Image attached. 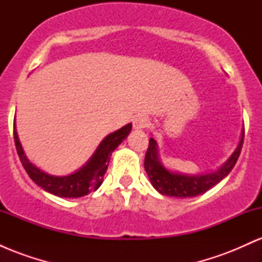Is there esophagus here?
Returning <instances> with one entry per match:
<instances>
[{
    "label": "esophagus",
    "mask_w": 262,
    "mask_h": 262,
    "mask_svg": "<svg viewBox=\"0 0 262 262\" xmlns=\"http://www.w3.org/2000/svg\"><path fill=\"white\" fill-rule=\"evenodd\" d=\"M149 125V119L146 118L145 116H141V114H138L133 118V128L134 129H144Z\"/></svg>",
    "instance_id": "obj_1"
}]
</instances>
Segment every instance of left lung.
<instances>
[{
    "mask_svg": "<svg viewBox=\"0 0 262 262\" xmlns=\"http://www.w3.org/2000/svg\"><path fill=\"white\" fill-rule=\"evenodd\" d=\"M243 141H244V128H243L236 149L218 170L207 173H198V175H187V173L176 172L165 167L159 158L158 143L154 138H150L144 167L148 173L150 182L159 193L179 198L196 197L207 192L229 175L230 171L235 166L237 158L242 151Z\"/></svg>",
    "mask_w": 262,
    "mask_h": 262,
    "instance_id": "1",
    "label": "left lung"
}]
</instances>
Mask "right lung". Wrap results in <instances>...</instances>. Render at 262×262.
<instances>
[{
    "label": "right lung",
    "mask_w": 262,
    "mask_h": 262,
    "mask_svg": "<svg viewBox=\"0 0 262 262\" xmlns=\"http://www.w3.org/2000/svg\"><path fill=\"white\" fill-rule=\"evenodd\" d=\"M132 130V123L122 127L118 130L108 134L100 145L95 150L91 158L87 160L83 166L79 170L66 176H54L38 169L34 164L28 160L22 148L19 138L16 130V122L13 124V137L16 143V149L23 167L28 176L39 187L58 197L77 198L96 191L103 182V176L106 173L108 164H110L112 152L117 146L128 137Z\"/></svg>",
    "instance_id": "right-lung-1"
}]
</instances>
